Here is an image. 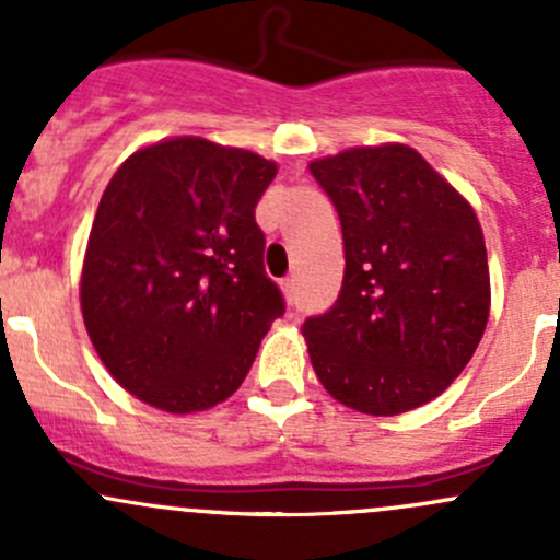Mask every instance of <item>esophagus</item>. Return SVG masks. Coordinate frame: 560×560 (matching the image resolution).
<instances>
[{
	"instance_id": "34e87169",
	"label": "esophagus",
	"mask_w": 560,
	"mask_h": 560,
	"mask_svg": "<svg viewBox=\"0 0 560 560\" xmlns=\"http://www.w3.org/2000/svg\"><path fill=\"white\" fill-rule=\"evenodd\" d=\"M281 292H284L287 301L295 303V279H290V276H287V279H281Z\"/></svg>"
}]
</instances>
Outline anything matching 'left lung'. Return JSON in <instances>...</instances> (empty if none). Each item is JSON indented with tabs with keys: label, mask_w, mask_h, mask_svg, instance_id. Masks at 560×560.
Here are the masks:
<instances>
[{
	"label": "left lung",
	"mask_w": 560,
	"mask_h": 560,
	"mask_svg": "<svg viewBox=\"0 0 560 560\" xmlns=\"http://www.w3.org/2000/svg\"><path fill=\"white\" fill-rule=\"evenodd\" d=\"M336 206L343 284L303 322L338 404L393 417L428 404L471 360L490 312L477 213L415 149L363 145L308 165Z\"/></svg>",
	"instance_id": "8db88e82"
}]
</instances>
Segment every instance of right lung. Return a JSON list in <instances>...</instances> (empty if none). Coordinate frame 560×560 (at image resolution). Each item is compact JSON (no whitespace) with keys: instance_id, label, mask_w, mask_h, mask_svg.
I'll return each instance as SVG.
<instances>
[{"instance_id":"obj_1","label":"right lung","mask_w":560,"mask_h":560,"mask_svg":"<svg viewBox=\"0 0 560 560\" xmlns=\"http://www.w3.org/2000/svg\"><path fill=\"white\" fill-rule=\"evenodd\" d=\"M276 162L202 138L140 149L100 200L81 273L89 338L113 380L171 415L241 387L284 298L254 222Z\"/></svg>"}]
</instances>
